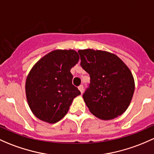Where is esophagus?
I'll return each instance as SVG.
<instances>
[{
  "instance_id": "obj_1",
  "label": "esophagus",
  "mask_w": 154,
  "mask_h": 154,
  "mask_svg": "<svg viewBox=\"0 0 154 154\" xmlns=\"http://www.w3.org/2000/svg\"><path fill=\"white\" fill-rule=\"evenodd\" d=\"M78 89L80 90V91L81 92V94L83 93V91H84V87H83V85H80V86H78Z\"/></svg>"
}]
</instances>
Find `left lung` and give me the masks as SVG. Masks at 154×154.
I'll return each mask as SVG.
<instances>
[{"label": "left lung", "mask_w": 154, "mask_h": 154, "mask_svg": "<svg viewBox=\"0 0 154 154\" xmlns=\"http://www.w3.org/2000/svg\"><path fill=\"white\" fill-rule=\"evenodd\" d=\"M82 68L90 75L89 87L82 95L90 112L103 120L122 115L134 95L132 73L116 54L101 50H79Z\"/></svg>", "instance_id": "8db88e82"}]
</instances>
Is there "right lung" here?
<instances>
[{"label": "right lung", "instance_id": "1", "mask_svg": "<svg viewBox=\"0 0 154 154\" xmlns=\"http://www.w3.org/2000/svg\"><path fill=\"white\" fill-rule=\"evenodd\" d=\"M80 57L73 49H57L39 60L29 73L26 95L31 111L39 119L55 123L67 114L80 91L72 84L71 69Z\"/></svg>", "mask_w": 154, "mask_h": 154}]
</instances>
